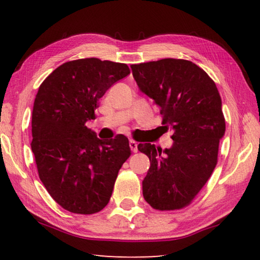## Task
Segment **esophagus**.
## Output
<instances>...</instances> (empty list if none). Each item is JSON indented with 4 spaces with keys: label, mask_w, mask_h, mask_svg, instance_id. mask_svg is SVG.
Wrapping results in <instances>:
<instances>
[{
    "label": "esophagus",
    "mask_w": 260,
    "mask_h": 260,
    "mask_svg": "<svg viewBox=\"0 0 260 260\" xmlns=\"http://www.w3.org/2000/svg\"><path fill=\"white\" fill-rule=\"evenodd\" d=\"M129 147H131V150L132 151L138 152V143H136L134 140H131L129 141Z\"/></svg>",
    "instance_id": "1"
}]
</instances>
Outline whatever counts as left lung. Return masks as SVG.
I'll return each instance as SVG.
<instances>
[{
    "mask_svg": "<svg viewBox=\"0 0 260 260\" xmlns=\"http://www.w3.org/2000/svg\"><path fill=\"white\" fill-rule=\"evenodd\" d=\"M139 89L153 100L162 125L173 132L171 148L140 143L149 157L143 197L153 209H182L212 174L226 124L218 88L204 70L186 59L131 65Z\"/></svg>",
    "mask_w": 260,
    "mask_h": 260,
    "instance_id": "obj_1",
    "label": "left lung"
}]
</instances>
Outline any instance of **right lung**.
Returning a JSON list of instances; mask_svg holds the SVG:
<instances>
[{
    "label": "right lung",
    "instance_id": "add662e5",
    "mask_svg": "<svg viewBox=\"0 0 260 260\" xmlns=\"http://www.w3.org/2000/svg\"><path fill=\"white\" fill-rule=\"evenodd\" d=\"M129 73L126 64L83 58L60 65L39 87L30 147L47 191L70 212L102 210L131 155L125 135L102 141L86 126L105 91Z\"/></svg>",
    "mask_w": 260,
    "mask_h": 260
}]
</instances>
